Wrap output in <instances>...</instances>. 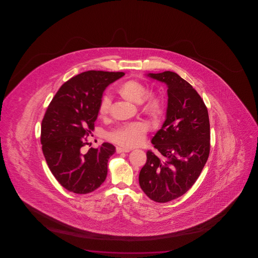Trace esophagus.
Segmentation results:
<instances>
[{"label": "esophagus", "instance_id": "1", "mask_svg": "<svg viewBox=\"0 0 258 258\" xmlns=\"http://www.w3.org/2000/svg\"><path fill=\"white\" fill-rule=\"evenodd\" d=\"M131 151L130 149L127 148H122V147H116V152L117 153H120V152H128Z\"/></svg>", "mask_w": 258, "mask_h": 258}]
</instances>
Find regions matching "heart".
Segmentation results:
<instances>
[{"label": "heart", "mask_w": 258, "mask_h": 258, "mask_svg": "<svg viewBox=\"0 0 258 258\" xmlns=\"http://www.w3.org/2000/svg\"><path fill=\"white\" fill-rule=\"evenodd\" d=\"M118 94L130 102L138 103L141 113L155 120L161 114L162 105L160 99L157 96L147 93V88L143 83L138 80H127L120 85L118 88ZM110 99L104 97L99 102L98 113L100 118H106L110 113ZM147 127L142 122L127 124L117 127L110 131L107 137L111 141L125 148H131L140 145L145 140Z\"/></svg>", "instance_id": "b5f03b06"}]
</instances>
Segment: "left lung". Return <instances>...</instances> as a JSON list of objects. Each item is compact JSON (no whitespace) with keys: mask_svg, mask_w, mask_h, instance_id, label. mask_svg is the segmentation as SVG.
<instances>
[{"mask_svg":"<svg viewBox=\"0 0 258 258\" xmlns=\"http://www.w3.org/2000/svg\"><path fill=\"white\" fill-rule=\"evenodd\" d=\"M167 86L166 119L152 138L156 155L149 150L139 173L142 190L157 203L180 198L198 180L210 154L208 110L193 86L172 71L150 73Z\"/></svg>","mask_w":258,"mask_h":258,"instance_id":"8db88e82","label":"left lung"}]
</instances>
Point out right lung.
<instances>
[{
  "label": "right lung",
  "instance_id": "right-lung-1",
  "mask_svg": "<svg viewBox=\"0 0 258 258\" xmlns=\"http://www.w3.org/2000/svg\"><path fill=\"white\" fill-rule=\"evenodd\" d=\"M124 75L100 71L77 75L60 86L46 108L40 134L43 154L53 176L67 190L87 194L106 180L107 162L115 147L109 143L88 152L84 147L94 130L104 90Z\"/></svg>",
  "mask_w": 258,
  "mask_h": 258
}]
</instances>
